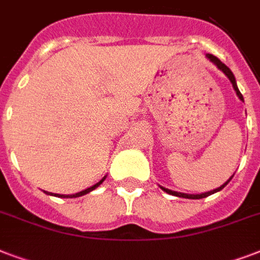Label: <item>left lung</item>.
<instances>
[{"instance_id": "obj_1", "label": "left lung", "mask_w": 260, "mask_h": 260, "mask_svg": "<svg viewBox=\"0 0 260 260\" xmlns=\"http://www.w3.org/2000/svg\"><path fill=\"white\" fill-rule=\"evenodd\" d=\"M206 58L210 59V62H213L214 64H216V66H217L218 69H220V70H221L222 73H224V74H225L226 77H228V78H230V81H231V83H232V86H234L235 91H236V94H238V97L240 98V100H242L243 102H244V98H243L242 93L239 91L238 85H236V79H235L234 74H232V71H231L230 69H228V67H226L225 64H224V63H222L221 60H220V59L216 58V56H213V55H212V54H206ZM232 177H234V175H232ZM232 177H231L230 179H228V181H226L225 183H224V185H221V186H220V187H217V189L210 190V191H206V193H201V194H186V193H179V191H174V190L166 189V187H163V186H160V189H162L163 191H166L167 194H171V196H175V197L189 198V200H200V198H205V197H208V196H210V194L217 193V191H220V190H221V189H224V187H225V186H226V183H228V182H230L231 179H232Z\"/></svg>"}]
</instances>
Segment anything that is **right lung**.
Instances as JSON below:
<instances>
[{"mask_svg": "<svg viewBox=\"0 0 260 260\" xmlns=\"http://www.w3.org/2000/svg\"><path fill=\"white\" fill-rule=\"evenodd\" d=\"M105 181V177L102 178L101 181L98 182V183H95V185H93L91 187H87V189L82 190V191H79V193H75V194H71V196H64V194H55V193H50V191H44V193L50 194V196H55V197H60V198H75V197H81V196H85V194L90 193L91 190H94L95 187H98V186L101 185L102 182Z\"/></svg>", "mask_w": 260, "mask_h": 260, "instance_id": "add662e5", "label": "right lung"}]
</instances>
